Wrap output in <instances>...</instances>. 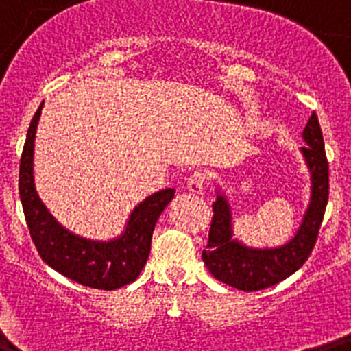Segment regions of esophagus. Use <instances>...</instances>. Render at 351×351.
Segmentation results:
<instances>
[{
	"label": "esophagus",
	"mask_w": 351,
	"mask_h": 351,
	"mask_svg": "<svg viewBox=\"0 0 351 351\" xmlns=\"http://www.w3.org/2000/svg\"><path fill=\"white\" fill-rule=\"evenodd\" d=\"M204 185H206V176H204V173L195 171L194 175L189 176L187 189L192 192V194H203Z\"/></svg>",
	"instance_id": "34e87169"
}]
</instances>
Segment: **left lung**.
<instances>
[{
  "label": "left lung",
  "mask_w": 351,
  "mask_h": 351,
  "mask_svg": "<svg viewBox=\"0 0 351 351\" xmlns=\"http://www.w3.org/2000/svg\"><path fill=\"white\" fill-rule=\"evenodd\" d=\"M302 140L306 147L301 148V154L311 175V194L301 226L285 245L252 248L236 239L229 199L220 187H217L213 220L206 250H203V261L219 282L245 292H255L276 285L308 261L317 243L329 199V164L325 157L324 136L317 113L309 117L302 131Z\"/></svg>",
  "instance_id": "1"
}]
</instances>
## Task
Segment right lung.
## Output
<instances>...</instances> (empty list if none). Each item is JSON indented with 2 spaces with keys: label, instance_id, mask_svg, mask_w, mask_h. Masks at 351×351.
Listing matches in <instances>:
<instances>
[{
  "label": "right lung",
  "instance_id": "right-lung-1",
  "mask_svg": "<svg viewBox=\"0 0 351 351\" xmlns=\"http://www.w3.org/2000/svg\"><path fill=\"white\" fill-rule=\"evenodd\" d=\"M43 103L27 129L19 169V194L31 238L40 257L52 269L85 287L115 290L134 282L147 264L157 219L175 197V189H162L143 199L129 215L124 230L108 241L82 238L56 220L34 185V138Z\"/></svg>",
  "mask_w": 351,
  "mask_h": 351
}]
</instances>
